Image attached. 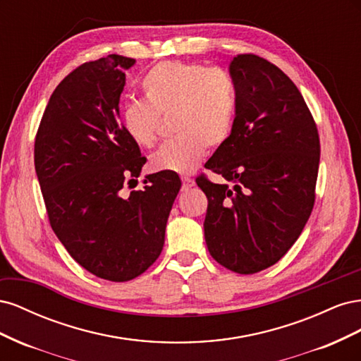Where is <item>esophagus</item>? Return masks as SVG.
<instances>
[{"label":"esophagus","mask_w":361,"mask_h":361,"mask_svg":"<svg viewBox=\"0 0 361 361\" xmlns=\"http://www.w3.org/2000/svg\"><path fill=\"white\" fill-rule=\"evenodd\" d=\"M182 179V191H187V190H190L191 187H194V179H191V178H188V176H182L180 178Z\"/></svg>","instance_id":"esophagus-1"}]
</instances>
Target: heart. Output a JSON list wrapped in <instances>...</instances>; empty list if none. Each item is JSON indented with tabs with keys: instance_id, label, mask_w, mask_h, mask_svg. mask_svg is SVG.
I'll list each match as a JSON object with an SVG mask.
<instances>
[{
	"instance_id": "1",
	"label": "heart",
	"mask_w": 361,
	"mask_h": 361,
	"mask_svg": "<svg viewBox=\"0 0 361 361\" xmlns=\"http://www.w3.org/2000/svg\"><path fill=\"white\" fill-rule=\"evenodd\" d=\"M145 101H129L120 110V125L140 147L158 140L159 116H171L178 135L150 157L155 171L191 173L207 146L220 147L231 138L236 123L238 90L232 75L203 63L167 60L141 80Z\"/></svg>"
}]
</instances>
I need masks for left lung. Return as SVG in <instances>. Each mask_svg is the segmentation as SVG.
<instances>
[{"label":"left lung","instance_id":"left-lung-1","mask_svg":"<svg viewBox=\"0 0 361 361\" xmlns=\"http://www.w3.org/2000/svg\"><path fill=\"white\" fill-rule=\"evenodd\" d=\"M238 90L233 133L204 164L227 180L195 179L207 197L211 256L238 274L274 265L295 244L314 204L319 135L289 76L255 54L231 63Z\"/></svg>","mask_w":361,"mask_h":361}]
</instances>
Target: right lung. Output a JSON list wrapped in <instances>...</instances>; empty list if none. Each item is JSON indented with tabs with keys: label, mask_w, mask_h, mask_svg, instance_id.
<instances>
[{
	"label": "right lung",
	"mask_w": 361,
	"mask_h": 361,
	"mask_svg": "<svg viewBox=\"0 0 361 361\" xmlns=\"http://www.w3.org/2000/svg\"><path fill=\"white\" fill-rule=\"evenodd\" d=\"M135 60L111 56L81 64L49 97L35 141V167L49 224L93 276L138 277L159 257L180 190L176 173L147 174L145 188H123L146 158L120 125L125 71Z\"/></svg>",
	"instance_id": "1"
}]
</instances>
